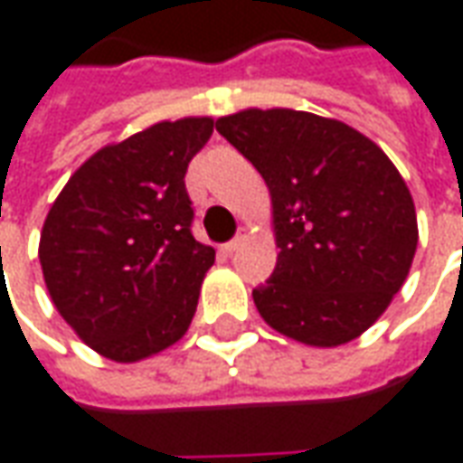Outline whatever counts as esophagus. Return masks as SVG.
<instances>
[{
    "instance_id": "esophagus-1",
    "label": "esophagus",
    "mask_w": 463,
    "mask_h": 463,
    "mask_svg": "<svg viewBox=\"0 0 463 463\" xmlns=\"http://www.w3.org/2000/svg\"><path fill=\"white\" fill-rule=\"evenodd\" d=\"M245 238H248V231H245V228H242L241 232H238V235H235V238H232L231 242H225V245H222V253H235V250H238V248H241L242 242H245Z\"/></svg>"
}]
</instances>
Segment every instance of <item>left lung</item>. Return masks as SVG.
<instances>
[{
  "instance_id": "8db88e82",
  "label": "left lung",
  "mask_w": 463,
  "mask_h": 463,
  "mask_svg": "<svg viewBox=\"0 0 463 463\" xmlns=\"http://www.w3.org/2000/svg\"><path fill=\"white\" fill-rule=\"evenodd\" d=\"M215 128L263 175L278 253L253 290L273 331L316 348L368 331L409 276L416 208L389 155L341 119L241 109Z\"/></svg>"
}]
</instances>
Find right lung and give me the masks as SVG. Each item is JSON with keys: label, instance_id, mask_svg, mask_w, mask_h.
<instances>
[{"label": "right lung", "instance_id": "add662e5", "mask_svg": "<svg viewBox=\"0 0 463 463\" xmlns=\"http://www.w3.org/2000/svg\"><path fill=\"white\" fill-rule=\"evenodd\" d=\"M213 125L165 119L105 145L44 218L40 263L52 303L109 361L150 358L190 328L215 250L190 232L185 173Z\"/></svg>", "mask_w": 463, "mask_h": 463}]
</instances>
